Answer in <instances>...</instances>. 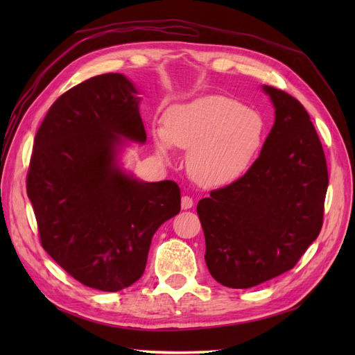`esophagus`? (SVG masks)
<instances>
[{
    "instance_id": "obj_1",
    "label": "esophagus",
    "mask_w": 355,
    "mask_h": 355,
    "mask_svg": "<svg viewBox=\"0 0 355 355\" xmlns=\"http://www.w3.org/2000/svg\"><path fill=\"white\" fill-rule=\"evenodd\" d=\"M180 206H182V209H184V210H188V209H191L192 206H194V201H192L191 197L184 196V197H182V200H180Z\"/></svg>"
}]
</instances>
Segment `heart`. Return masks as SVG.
<instances>
[{
	"instance_id": "1",
	"label": "heart",
	"mask_w": 355,
	"mask_h": 355,
	"mask_svg": "<svg viewBox=\"0 0 355 355\" xmlns=\"http://www.w3.org/2000/svg\"><path fill=\"white\" fill-rule=\"evenodd\" d=\"M263 133L265 121L256 111L225 96H206L168 108L154 141L163 158L170 145L189 149V176L200 187L219 188L245 173Z\"/></svg>"
}]
</instances>
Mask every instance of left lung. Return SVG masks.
Returning a JSON list of instances; mask_svg holds the SVG:
<instances>
[{"mask_svg": "<svg viewBox=\"0 0 355 355\" xmlns=\"http://www.w3.org/2000/svg\"><path fill=\"white\" fill-rule=\"evenodd\" d=\"M275 120L245 175L200 200L211 277L249 288L292 270L323 225L329 185L323 146L305 108L293 96L262 85Z\"/></svg>", "mask_w": 355, "mask_h": 355, "instance_id": "8db88e82", "label": "left lung"}]
</instances>
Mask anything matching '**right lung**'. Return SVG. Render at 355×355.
<instances>
[{
    "label": "right lung",
    "instance_id": "right-lung-1",
    "mask_svg": "<svg viewBox=\"0 0 355 355\" xmlns=\"http://www.w3.org/2000/svg\"><path fill=\"white\" fill-rule=\"evenodd\" d=\"M137 89L123 73L75 85L51 105L34 141L26 191L44 250L81 284L118 292L142 277L153 235L180 211L173 180L125 171L145 144Z\"/></svg>",
    "mask_w": 355,
    "mask_h": 355
}]
</instances>
